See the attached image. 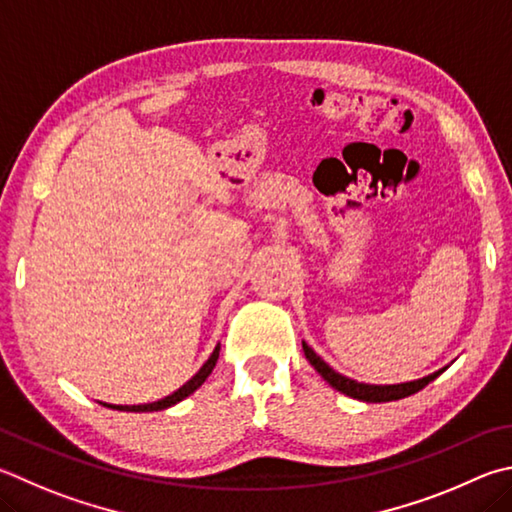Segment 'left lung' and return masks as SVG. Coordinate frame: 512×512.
Masks as SVG:
<instances>
[{"label": "left lung", "instance_id": "1", "mask_svg": "<svg viewBox=\"0 0 512 512\" xmlns=\"http://www.w3.org/2000/svg\"><path fill=\"white\" fill-rule=\"evenodd\" d=\"M302 349H304L306 360L311 362L315 371H318V374L327 380L333 389H338L340 394H347V396L358 398V401H365V403H389V401H398V398L412 396L416 392H421L425 385H430L436 376H441L445 371V367H443L439 371H434V374H430V376L410 380V383H401V385H367V383H358V380H351L347 376L338 374V371L331 369L327 362L318 356V353L306 345V342H302Z\"/></svg>", "mask_w": 512, "mask_h": 512}]
</instances>
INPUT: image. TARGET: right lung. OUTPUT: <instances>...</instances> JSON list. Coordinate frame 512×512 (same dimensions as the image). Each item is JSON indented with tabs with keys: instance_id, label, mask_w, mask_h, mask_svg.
Instances as JSON below:
<instances>
[{
	"instance_id": "add662e5",
	"label": "right lung",
	"mask_w": 512,
	"mask_h": 512,
	"mask_svg": "<svg viewBox=\"0 0 512 512\" xmlns=\"http://www.w3.org/2000/svg\"><path fill=\"white\" fill-rule=\"evenodd\" d=\"M219 349L221 345L215 347V351L210 353V358L203 362V367L194 374L188 383L181 385L176 392H172L170 396L161 398V401H154V403H145V405H109V403H102L105 407H111V410H118V412H161L167 410V407H172L176 403H181L183 398H188L192 392H197V389L206 383V378L212 374V369H215L217 360H219Z\"/></svg>"
}]
</instances>
